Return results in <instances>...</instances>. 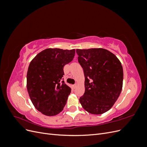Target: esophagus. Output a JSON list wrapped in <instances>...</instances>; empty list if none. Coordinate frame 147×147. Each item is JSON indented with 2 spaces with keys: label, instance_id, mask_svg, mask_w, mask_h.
I'll list each match as a JSON object with an SVG mask.
<instances>
[{
  "label": "esophagus",
  "instance_id": "1",
  "mask_svg": "<svg viewBox=\"0 0 147 147\" xmlns=\"http://www.w3.org/2000/svg\"><path fill=\"white\" fill-rule=\"evenodd\" d=\"M77 83H75V84H74V85H73V86H72V87H73V88H74V89H75V88H76V87H77Z\"/></svg>",
  "mask_w": 147,
  "mask_h": 147
}]
</instances>
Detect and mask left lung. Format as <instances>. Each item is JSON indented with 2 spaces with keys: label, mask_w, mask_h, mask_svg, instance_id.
I'll return each mask as SVG.
<instances>
[{
  "label": "left lung",
  "mask_w": 147,
  "mask_h": 147,
  "mask_svg": "<svg viewBox=\"0 0 147 147\" xmlns=\"http://www.w3.org/2000/svg\"><path fill=\"white\" fill-rule=\"evenodd\" d=\"M76 52L85 78V91L80 102L91 114L107 112L117 100L122 90L121 63L112 53L103 48L77 49Z\"/></svg>",
  "instance_id": "obj_1"
}]
</instances>
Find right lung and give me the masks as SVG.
<instances>
[{"mask_svg":"<svg viewBox=\"0 0 147 147\" xmlns=\"http://www.w3.org/2000/svg\"><path fill=\"white\" fill-rule=\"evenodd\" d=\"M75 50L48 48L30 62L27 73V89L33 105L47 116L63 111L71 92L63 80L64 67L74 59Z\"/></svg>","mask_w":147,"mask_h":147,"instance_id":"obj_1","label":"right lung"}]
</instances>
